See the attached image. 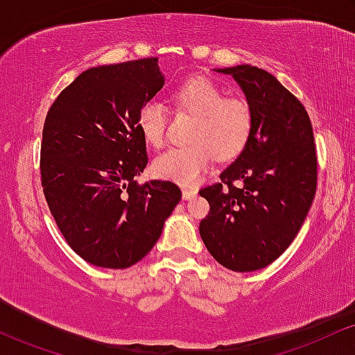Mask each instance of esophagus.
<instances>
[{
	"label": "esophagus",
	"mask_w": 355,
	"mask_h": 355,
	"mask_svg": "<svg viewBox=\"0 0 355 355\" xmlns=\"http://www.w3.org/2000/svg\"><path fill=\"white\" fill-rule=\"evenodd\" d=\"M198 194V189H193V187H182V199H193L194 196Z\"/></svg>",
	"instance_id": "34e87169"
}]
</instances>
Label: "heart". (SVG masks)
I'll return each instance as SVG.
<instances>
[{
  "instance_id": "b5f03b06",
  "label": "heart",
  "mask_w": 355,
  "mask_h": 355,
  "mask_svg": "<svg viewBox=\"0 0 355 355\" xmlns=\"http://www.w3.org/2000/svg\"><path fill=\"white\" fill-rule=\"evenodd\" d=\"M178 110L194 114L189 144L164 151L153 162L156 176L179 184H193L211 166L214 156L220 161L236 157L245 148L254 126V114L244 98L224 96L209 78L196 76L179 85L173 93ZM137 126L146 143L161 148L166 141L168 111L157 101L143 104Z\"/></svg>"
}]
</instances>
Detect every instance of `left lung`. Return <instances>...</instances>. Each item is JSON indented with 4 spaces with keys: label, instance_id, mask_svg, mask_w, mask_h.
Segmentation results:
<instances>
[{
    "label": "left lung",
    "instance_id": "8db88e82",
    "mask_svg": "<svg viewBox=\"0 0 355 355\" xmlns=\"http://www.w3.org/2000/svg\"><path fill=\"white\" fill-rule=\"evenodd\" d=\"M244 91L254 126L239 157L220 181L199 194L209 214L199 234L224 268L251 272L289 248L318 187V154L306 107L268 71L251 64L218 69Z\"/></svg>",
    "mask_w": 355,
    "mask_h": 355
}]
</instances>
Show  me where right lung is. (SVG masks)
Wrapping results in <instances>:
<instances>
[{
  "label": "right lung",
  "instance_id": "obj_1",
  "mask_svg": "<svg viewBox=\"0 0 355 355\" xmlns=\"http://www.w3.org/2000/svg\"><path fill=\"white\" fill-rule=\"evenodd\" d=\"M162 85L157 58L98 66L64 87L46 114V202L69 248L93 266L126 269L143 259L181 201L174 182L136 181L148 164L137 114Z\"/></svg>",
  "mask_w": 355,
  "mask_h": 355
}]
</instances>
